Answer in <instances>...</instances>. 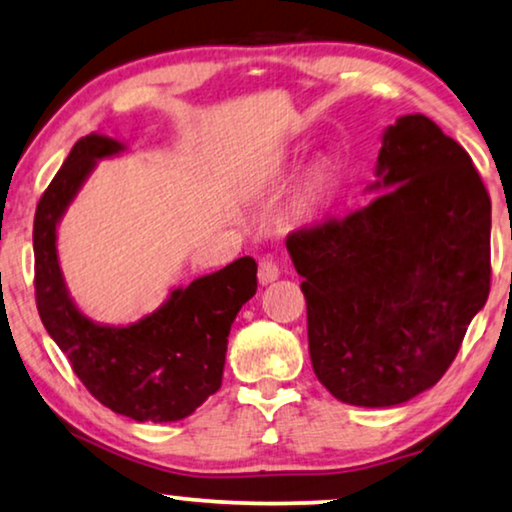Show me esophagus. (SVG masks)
<instances>
[{
  "mask_svg": "<svg viewBox=\"0 0 512 512\" xmlns=\"http://www.w3.org/2000/svg\"><path fill=\"white\" fill-rule=\"evenodd\" d=\"M281 276V269H278V264L271 260V257H264L260 262V271H257V278H260V285H269L274 283L276 278Z\"/></svg>",
  "mask_w": 512,
  "mask_h": 512,
  "instance_id": "34e87169",
  "label": "esophagus"
}]
</instances>
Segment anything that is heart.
Returning a JSON list of instances; mask_svg holds the SVG:
<instances>
[{
	"mask_svg": "<svg viewBox=\"0 0 512 512\" xmlns=\"http://www.w3.org/2000/svg\"><path fill=\"white\" fill-rule=\"evenodd\" d=\"M327 192V170L325 168H313L309 177L304 180V185L299 187L295 196V203H292V210H295L297 217H306L316 210L320 203H323V196Z\"/></svg>",
	"mask_w": 512,
	"mask_h": 512,
	"instance_id": "obj_1",
	"label": "heart"
}]
</instances>
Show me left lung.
I'll list each match as a JSON object with an SVG mask.
<instances>
[{
  "label": "left lung",
  "instance_id": "obj_1",
  "mask_svg": "<svg viewBox=\"0 0 512 512\" xmlns=\"http://www.w3.org/2000/svg\"><path fill=\"white\" fill-rule=\"evenodd\" d=\"M377 194L297 229L316 377L346 405L395 407L435 386L489 295L492 201L466 149L424 114L388 126Z\"/></svg>",
  "mask_w": 512,
  "mask_h": 512
}]
</instances>
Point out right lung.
<instances>
[{
	"label": "right lung",
	"mask_w": 512,
	"mask_h": 512,
	"mask_svg": "<svg viewBox=\"0 0 512 512\" xmlns=\"http://www.w3.org/2000/svg\"><path fill=\"white\" fill-rule=\"evenodd\" d=\"M91 133L72 147L34 213V292L42 323L88 393L133 421H180L222 386L229 330L257 290L252 257L170 290L166 302L128 325L95 323L79 311L58 260V224L95 163L124 152Z\"/></svg>",
	"instance_id": "add662e5"
}]
</instances>
